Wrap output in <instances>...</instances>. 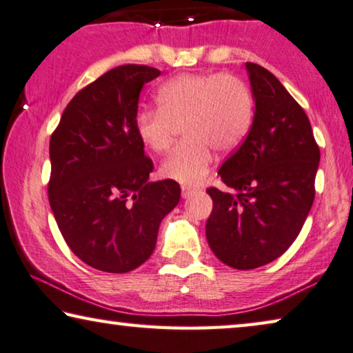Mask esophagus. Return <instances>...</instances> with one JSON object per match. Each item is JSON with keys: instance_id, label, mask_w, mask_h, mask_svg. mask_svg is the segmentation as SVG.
Masks as SVG:
<instances>
[{"instance_id": "1", "label": "esophagus", "mask_w": 353, "mask_h": 353, "mask_svg": "<svg viewBox=\"0 0 353 353\" xmlns=\"http://www.w3.org/2000/svg\"><path fill=\"white\" fill-rule=\"evenodd\" d=\"M199 189L197 188H192V186H183L181 188V194H183V197H189V196H192L194 192H197Z\"/></svg>"}]
</instances>
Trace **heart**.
I'll return each instance as SVG.
<instances>
[{"mask_svg": "<svg viewBox=\"0 0 353 353\" xmlns=\"http://www.w3.org/2000/svg\"><path fill=\"white\" fill-rule=\"evenodd\" d=\"M156 101L157 110L143 108L137 114V135L161 154L183 127L186 140L161 165L162 176L181 185L201 183L213 165V151H236L253 125L252 90L231 73L180 74L161 85Z\"/></svg>", "mask_w": 353, "mask_h": 353, "instance_id": "obj_1", "label": "heart"}]
</instances>
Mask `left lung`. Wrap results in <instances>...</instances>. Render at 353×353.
<instances>
[{"label": "left lung", "instance_id": "1", "mask_svg": "<svg viewBox=\"0 0 353 353\" xmlns=\"http://www.w3.org/2000/svg\"><path fill=\"white\" fill-rule=\"evenodd\" d=\"M254 117L247 139L218 173L229 188H208V245L234 269L272 263L294 242L315 197L320 150L309 117L282 83L247 62Z\"/></svg>", "mask_w": 353, "mask_h": 353}]
</instances>
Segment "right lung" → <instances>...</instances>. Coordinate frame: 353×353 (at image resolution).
<instances>
[{
    "label": "right lung",
    "instance_id": "add662e5",
    "mask_svg": "<svg viewBox=\"0 0 353 353\" xmlns=\"http://www.w3.org/2000/svg\"><path fill=\"white\" fill-rule=\"evenodd\" d=\"M161 71L121 65L76 94L49 145V203L66 245L101 272L124 274L154 252L159 224L180 202L173 180L154 168L137 135L143 84Z\"/></svg>",
    "mask_w": 353,
    "mask_h": 353
}]
</instances>
